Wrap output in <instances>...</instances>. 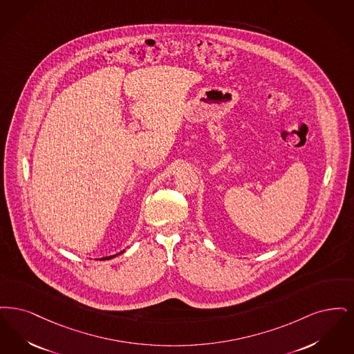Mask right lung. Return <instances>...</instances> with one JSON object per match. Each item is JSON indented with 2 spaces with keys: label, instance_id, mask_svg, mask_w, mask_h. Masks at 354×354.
I'll list each match as a JSON object with an SVG mask.
<instances>
[{
  "label": "right lung",
  "instance_id": "obj_1",
  "mask_svg": "<svg viewBox=\"0 0 354 354\" xmlns=\"http://www.w3.org/2000/svg\"><path fill=\"white\" fill-rule=\"evenodd\" d=\"M124 251L122 252H119V254H123ZM119 254H116V255H119ZM116 255H111V257H107V258H102V261H106V259H112L113 257H116Z\"/></svg>",
  "mask_w": 354,
  "mask_h": 354
}]
</instances>
